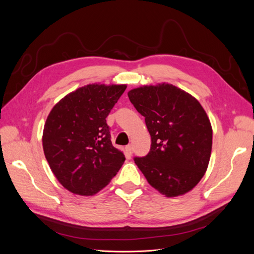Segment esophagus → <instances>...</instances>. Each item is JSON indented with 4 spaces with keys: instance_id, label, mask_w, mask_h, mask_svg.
<instances>
[{
    "instance_id": "esophagus-1",
    "label": "esophagus",
    "mask_w": 254,
    "mask_h": 254,
    "mask_svg": "<svg viewBox=\"0 0 254 254\" xmlns=\"http://www.w3.org/2000/svg\"><path fill=\"white\" fill-rule=\"evenodd\" d=\"M125 149H126V152H127L128 156H131V155H132V151H133V150H132V146H131V145L126 146Z\"/></svg>"
}]
</instances>
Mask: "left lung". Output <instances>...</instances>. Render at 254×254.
<instances>
[{
	"label": "left lung",
	"mask_w": 254,
	"mask_h": 254,
	"mask_svg": "<svg viewBox=\"0 0 254 254\" xmlns=\"http://www.w3.org/2000/svg\"><path fill=\"white\" fill-rule=\"evenodd\" d=\"M128 97L151 136L150 151L134 158L135 164L165 197L187 194L210 162L213 130L206 112L193 95L167 82L132 89Z\"/></svg>",
	"instance_id": "left-lung-1"
}]
</instances>
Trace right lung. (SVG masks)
<instances>
[{"label": "right lung", "instance_id": "1", "mask_svg": "<svg viewBox=\"0 0 254 254\" xmlns=\"http://www.w3.org/2000/svg\"><path fill=\"white\" fill-rule=\"evenodd\" d=\"M126 88L87 84L51 110L42 134L44 156L59 183L71 193L97 194L124 163V153L112 145L106 118Z\"/></svg>", "mask_w": 254, "mask_h": 254}]
</instances>
